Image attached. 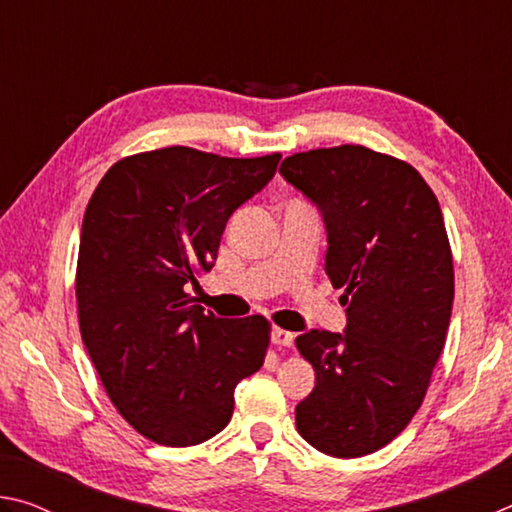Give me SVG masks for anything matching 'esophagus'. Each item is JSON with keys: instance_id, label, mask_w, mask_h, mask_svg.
<instances>
[{"instance_id": "34e87169", "label": "esophagus", "mask_w": 512, "mask_h": 512, "mask_svg": "<svg viewBox=\"0 0 512 512\" xmlns=\"http://www.w3.org/2000/svg\"><path fill=\"white\" fill-rule=\"evenodd\" d=\"M271 341H273L275 345H284V348H291L293 341H296V334L287 332V329H282V327H273Z\"/></svg>"}]
</instances>
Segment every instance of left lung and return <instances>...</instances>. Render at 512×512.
Wrapping results in <instances>:
<instances>
[{
    "label": "left lung",
    "instance_id": "left-lung-1",
    "mask_svg": "<svg viewBox=\"0 0 512 512\" xmlns=\"http://www.w3.org/2000/svg\"><path fill=\"white\" fill-rule=\"evenodd\" d=\"M280 173L323 214L325 273L348 307L343 334L296 339L316 370L298 431L323 454L366 456L411 422L445 348L454 264L443 212L411 164L359 144L289 155Z\"/></svg>",
    "mask_w": 512,
    "mask_h": 512
}]
</instances>
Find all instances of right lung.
I'll return each instance as SVG.
<instances>
[{
	"instance_id": "add662e5",
	"label": "right lung",
	"mask_w": 512,
	"mask_h": 512,
	"mask_svg": "<svg viewBox=\"0 0 512 512\" xmlns=\"http://www.w3.org/2000/svg\"><path fill=\"white\" fill-rule=\"evenodd\" d=\"M280 158L169 146L115 162L94 189L76 264L81 339L121 418L153 443L216 436L239 381L262 368L268 320L205 314L185 287L210 271L225 223Z\"/></svg>"
}]
</instances>
